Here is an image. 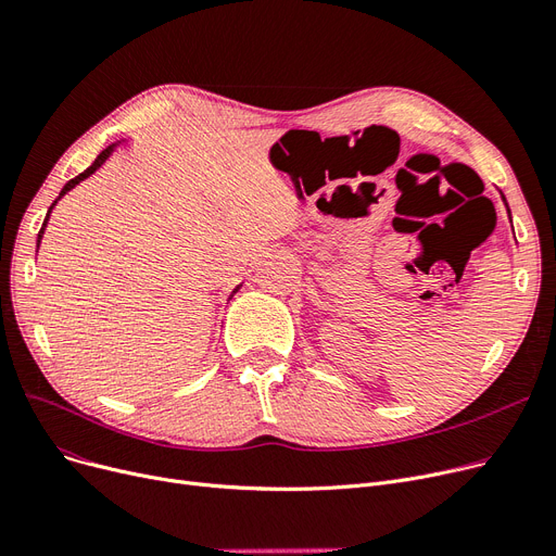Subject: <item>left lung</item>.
<instances>
[{"mask_svg": "<svg viewBox=\"0 0 556 556\" xmlns=\"http://www.w3.org/2000/svg\"><path fill=\"white\" fill-rule=\"evenodd\" d=\"M502 200H504V195H502ZM504 204H506V200H504ZM506 208H509V206H506Z\"/></svg>", "mask_w": 556, "mask_h": 556, "instance_id": "left-lung-1", "label": "left lung"}]
</instances>
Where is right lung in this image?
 Instances as JSON below:
<instances>
[{"instance_id": "1", "label": "right lung", "mask_w": 556, "mask_h": 556, "mask_svg": "<svg viewBox=\"0 0 556 556\" xmlns=\"http://www.w3.org/2000/svg\"><path fill=\"white\" fill-rule=\"evenodd\" d=\"M115 148H117V142H113V144H109V148H106V150H102V152H100V156H98V159H94V161H92V165H90V167H86V170H84V173H81V175H77V177H75V179H70V181H67V184H65V186H63V190H61V195H59V200H61V198H63V195H65V192H70V190H72V188H75V186H77V184H81V181H84V179H88V177H90V175H92V173H94V170H100V167H102V165H104V163H106V159H109V156H111V154H113V150H115ZM59 200H54V204H52V206H50V211H47V215H45V223H42V227H40V231H38V248H40V240H42V233H45V227H47V220H50V213H52V208H54V206H56V202H59ZM236 291H238V286H236V288H233V293H236Z\"/></svg>"}]
</instances>
